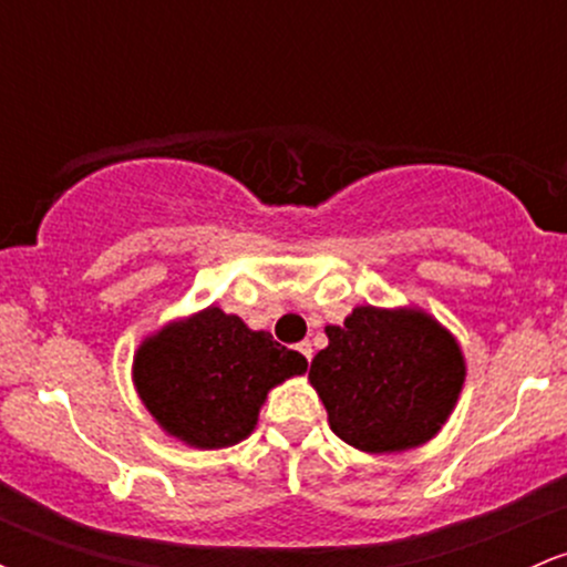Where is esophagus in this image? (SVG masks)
Wrapping results in <instances>:
<instances>
[{
    "mask_svg": "<svg viewBox=\"0 0 567 567\" xmlns=\"http://www.w3.org/2000/svg\"><path fill=\"white\" fill-rule=\"evenodd\" d=\"M298 351H301V354L306 357V362L311 360V354H315V349H311V343L309 341H301L298 343Z\"/></svg>",
    "mask_w": 567,
    "mask_h": 567,
    "instance_id": "34e87169",
    "label": "esophagus"
}]
</instances>
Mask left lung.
I'll list each match as a JSON object with an SVG mask.
<instances>
[{"mask_svg":"<svg viewBox=\"0 0 567 567\" xmlns=\"http://www.w3.org/2000/svg\"><path fill=\"white\" fill-rule=\"evenodd\" d=\"M324 333L328 347L311 360L309 381L338 437L365 453H394L440 432L466 370L437 320L419 309L357 306Z\"/></svg>","mask_w":567,"mask_h":567,"instance_id":"obj_1","label":"left lung"}]
</instances>
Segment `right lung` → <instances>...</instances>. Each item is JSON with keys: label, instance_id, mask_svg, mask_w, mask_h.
<instances>
[{"label": "right lung", "instance_id": "1", "mask_svg": "<svg viewBox=\"0 0 567 567\" xmlns=\"http://www.w3.org/2000/svg\"><path fill=\"white\" fill-rule=\"evenodd\" d=\"M306 373V357L250 330L218 306L162 328L141 343L133 379L157 424L213 451L245 440L271 386Z\"/></svg>", "mask_w": 567, "mask_h": 567}]
</instances>
